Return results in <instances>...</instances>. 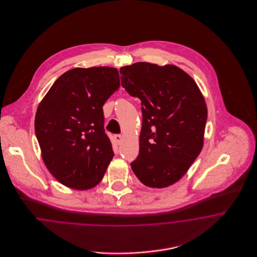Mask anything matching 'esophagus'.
<instances>
[{
	"label": "esophagus",
	"mask_w": 257,
	"mask_h": 257,
	"mask_svg": "<svg viewBox=\"0 0 257 257\" xmlns=\"http://www.w3.org/2000/svg\"><path fill=\"white\" fill-rule=\"evenodd\" d=\"M114 140H115L117 145H120L121 142H122V136L121 135H115L114 136Z\"/></svg>",
	"instance_id": "esophagus-1"
}]
</instances>
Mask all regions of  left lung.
Instances as JSON below:
<instances>
[{"label": "left lung", "mask_w": 257, "mask_h": 257, "mask_svg": "<svg viewBox=\"0 0 257 257\" xmlns=\"http://www.w3.org/2000/svg\"><path fill=\"white\" fill-rule=\"evenodd\" d=\"M119 72L125 90L142 101L140 154L132 171L150 188L176 183L203 147L205 99L194 79L173 64L136 62Z\"/></svg>", "instance_id": "left-lung-1"}]
</instances>
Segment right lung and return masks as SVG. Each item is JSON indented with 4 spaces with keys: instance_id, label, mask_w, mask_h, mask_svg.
Returning a JSON list of instances; mask_svg holds the SVG:
<instances>
[{
    "instance_id": "1",
    "label": "right lung",
    "mask_w": 257,
    "mask_h": 257,
    "mask_svg": "<svg viewBox=\"0 0 257 257\" xmlns=\"http://www.w3.org/2000/svg\"><path fill=\"white\" fill-rule=\"evenodd\" d=\"M119 86L114 67H76L39 103L35 129L41 157L62 185L84 191L102 180L113 157L102 107Z\"/></svg>"
}]
</instances>
